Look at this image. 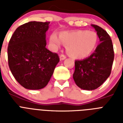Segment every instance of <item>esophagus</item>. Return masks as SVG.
Instances as JSON below:
<instances>
[{
    "label": "esophagus",
    "mask_w": 123,
    "mask_h": 123,
    "mask_svg": "<svg viewBox=\"0 0 123 123\" xmlns=\"http://www.w3.org/2000/svg\"><path fill=\"white\" fill-rule=\"evenodd\" d=\"M59 58L61 61H63V60H64L66 58V55H61L59 56Z\"/></svg>",
    "instance_id": "obj_1"
}]
</instances>
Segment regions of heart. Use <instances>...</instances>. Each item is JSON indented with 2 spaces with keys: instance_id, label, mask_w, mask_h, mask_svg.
<instances>
[{
  "instance_id": "b5f03b06",
  "label": "heart",
  "mask_w": 123,
  "mask_h": 123,
  "mask_svg": "<svg viewBox=\"0 0 123 123\" xmlns=\"http://www.w3.org/2000/svg\"><path fill=\"white\" fill-rule=\"evenodd\" d=\"M49 41L54 50H57L62 43L66 45L67 53L76 59H84L91 55L97 48L99 37L93 31L76 30L73 31L61 32L59 37L52 34Z\"/></svg>"
}]
</instances>
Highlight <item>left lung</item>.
Segmentation results:
<instances>
[{"mask_svg": "<svg viewBox=\"0 0 123 123\" xmlns=\"http://www.w3.org/2000/svg\"><path fill=\"white\" fill-rule=\"evenodd\" d=\"M91 26L97 32L100 43L89 57L75 61V69L73 75L77 86L88 91L97 89L109 78L114 59L110 36L99 26Z\"/></svg>", "mask_w": 123, "mask_h": 123, "instance_id": "left-lung-1", "label": "left lung"}]
</instances>
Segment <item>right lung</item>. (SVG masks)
Listing matches in <instances>:
<instances>
[{
  "instance_id": "add662e5",
  "label": "right lung",
  "mask_w": 123,
  "mask_h": 123,
  "mask_svg": "<svg viewBox=\"0 0 123 123\" xmlns=\"http://www.w3.org/2000/svg\"><path fill=\"white\" fill-rule=\"evenodd\" d=\"M50 22H29L18 27L8 48L9 67L16 81L25 89L38 90L48 84L59 62L46 48Z\"/></svg>"
}]
</instances>
